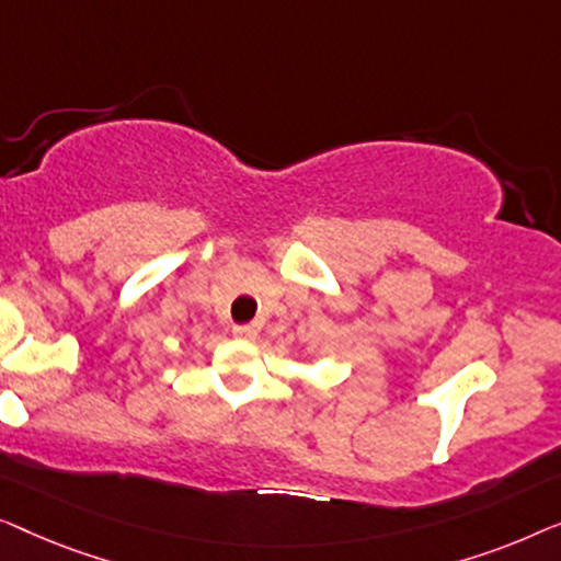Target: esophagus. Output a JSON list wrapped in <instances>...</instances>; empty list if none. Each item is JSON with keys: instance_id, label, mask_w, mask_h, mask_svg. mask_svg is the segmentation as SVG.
Segmentation results:
<instances>
[{"instance_id": "1", "label": "esophagus", "mask_w": 561, "mask_h": 561, "mask_svg": "<svg viewBox=\"0 0 561 561\" xmlns=\"http://www.w3.org/2000/svg\"><path fill=\"white\" fill-rule=\"evenodd\" d=\"M233 335L241 337V341H251V337H256V328L254 325H233Z\"/></svg>"}]
</instances>
